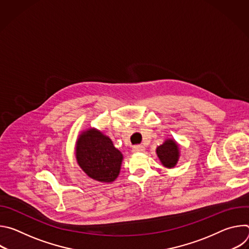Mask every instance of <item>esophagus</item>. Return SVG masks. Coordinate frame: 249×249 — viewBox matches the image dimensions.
I'll return each instance as SVG.
<instances>
[{"instance_id": "34e87169", "label": "esophagus", "mask_w": 249, "mask_h": 249, "mask_svg": "<svg viewBox=\"0 0 249 249\" xmlns=\"http://www.w3.org/2000/svg\"><path fill=\"white\" fill-rule=\"evenodd\" d=\"M133 152L134 153H143L145 152V147L142 146V145H137L133 147Z\"/></svg>"}]
</instances>
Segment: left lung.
Returning a JSON list of instances; mask_svg holds the SVG:
<instances>
[{"mask_svg":"<svg viewBox=\"0 0 249 249\" xmlns=\"http://www.w3.org/2000/svg\"><path fill=\"white\" fill-rule=\"evenodd\" d=\"M161 164L166 168H173L179 160L180 149L174 139L168 138L156 150Z\"/></svg>","mask_w":249,"mask_h":249,"instance_id":"1","label":"left lung"}]
</instances>
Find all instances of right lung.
Segmentation results:
<instances>
[{
	"instance_id": "add662e5",
	"label": "right lung",
	"mask_w": 249,
	"mask_h": 249,
	"mask_svg": "<svg viewBox=\"0 0 249 249\" xmlns=\"http://www.w3.org/2000/svg\"><path fill=\"white\" fill-rule=\"evenodd\" d=\"M76 160L82 170L91 179L103 183L113 182L120 173L122 153L111 139L95 128H89L79 135Z\"/></svg>"
}]
</instances>
